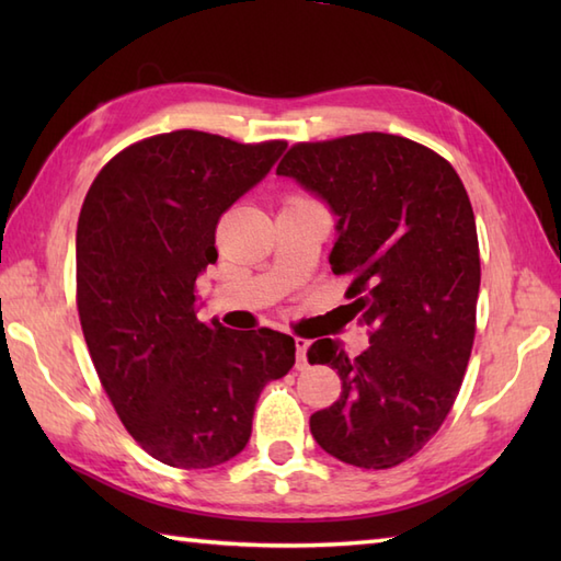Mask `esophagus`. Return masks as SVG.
<instances>
[{"label":"esophagus","instance_id":"obj_1","mask_svg":"<svg viewBox=\"0 0 561 561\" xmlns=\"http://www.w3.org/2000/svg\"><path fill=\"white\" fill-rule=\"evenodd\" d=\"M296 368H304L306 366V352H308V340L304 337H296Z\"/></svg>","mask_w":561,"mask_h":561}]
</instances>
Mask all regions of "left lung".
Listing matches in <instances>:
<instances>
[{"label":"left lung","instance_id":"1","mask_svg":"<svg viewBox=\"0 0 561 561\" xmlns=\"http://www.w3.org/2000/svg\"><path fill=\"white\" fill-rule=\"evenodd\" d=\"M277 173L340 217L330 265L350 277L344 296L371 342L356 356L330 337L308 347L342 380L311 434L354 468H396L438 432L468 371L480 294L468 190L436 151L386 133L301 141Z\"/></svg>","mask_w":561,"mask_h":561}]
</instances>
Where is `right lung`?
Instances as JSON below:
<instances>
[{
  "instance_id": "add662e5",
  "label": "right lung",
  "mask_w": 561,
  "mask_h": 561,
  "mask_svg": "<svg viewBox=\"0 0 561 561\" xmlns=\"http://www.w3.org/2000/svg\"><path fill=\"white\" fill-rule=\"evenodd\" d=\"M287 149L197 129L135 141L103 165L77 224V308L105 396L151 458L202 470L238 456L294 337L197 320L221 214Z\"/></svg>"
}]
</instances>
